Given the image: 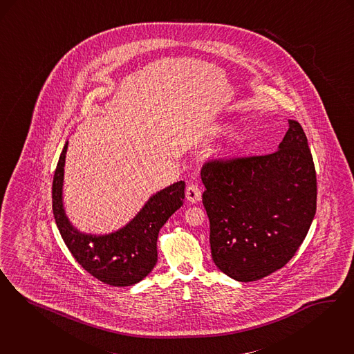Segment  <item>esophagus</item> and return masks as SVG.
Segmentation results:
<instances>
[{
  "mask_svg": "<svg viewBox=\"0 0 354 354\" xmlns=\"http://www.w3.org/2000/svg\"><path fill=\"white\" fill-rule=\"evenodd\" d=\"M185 198L192 204L198 203L201 200V191L198 189V185H194V184L188 185L185 189Z\"/></svg>",
  "mask_w": 354,
  "mask_h": 354,
  "instance_id": "esophagus-1",
  "label": "esophagus"
}]
</instances>
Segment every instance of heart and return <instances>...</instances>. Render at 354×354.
<instances>
[{"label": "heart", "mask_w": 354, "mask_h": 354, "mask_svg": "<svg viewBox=\"0 0 354 354\" xmlns=\"http://www.w3.org/2000/svg\"><path fill=\"white\" fill-rule=\"evenodd\" d=\"M230 140H233V141L239 140V134H237V133H232V134H230Z\"/></svg>", "instance_id": "heart-1"}]
</instances>
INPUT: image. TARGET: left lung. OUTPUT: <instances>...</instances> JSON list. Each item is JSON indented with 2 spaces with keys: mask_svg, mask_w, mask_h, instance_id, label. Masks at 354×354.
<instances>
[{
  "mask_svg": "<svg viewBox=\"0 0 354 354\" xmlns=\"http://www.w3.org/2000/svg\"><path fill=\"white\" fill-rule=\"evenodd\" d=\"M201 180L214 265L245 283L282 269L316 213V171L300 124L288 120L272 154L207 162Z\"/></svg>",
  "mask_w": 354,
  "mask_h": 354,
  "instance_id": "8db88e82",
  "label": "left lung"
}]
</instances>
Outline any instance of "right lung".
Instances as JSON below:
<instances>
[{
  "label": "right lung",
  "instance_id": "obj_1",
  "mask_svg": "<svg viewBox=\"0 0 354 354\" xmlns=\"http://www.w3.org/2000/svg\"><path fill=\"white\" fill-rule=\"evenodd\" d=\"M67 149L68 141L59 156L53 182V211L62 239L82 268L101 282L115 287L141 282L156 265L160 227L183 205L185 183L176 182L151 195L127 225L112 233H84L72 225L63 205Z\"/></svg>",
  "mask_w": 354,
  "mask_h": 354
}]
</instances>
